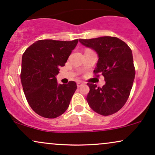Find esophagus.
I'll list each match as a JSON object with an SVG mask.
<instances>
[{
    "label": "esophagus",
    "mask_w": 155,
    "mask_h": 155,
    "mask_svg": "<svg viewBox=\"0 0 155 155\" xmlns=\"http://www.w3.org/2000/svg\"><path fill=\"white\" fill-rule=\"evenodd\" d=\"M84 82H82V81H78L77 83H76V84H77V87H81L82 86V85L84 84Z\"/></svg>",
    "instance_id": "34e87169"
}]
</instances>
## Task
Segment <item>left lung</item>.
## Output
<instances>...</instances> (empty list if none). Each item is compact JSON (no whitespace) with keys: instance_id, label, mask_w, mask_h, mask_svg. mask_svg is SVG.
Returning <instances> with one entry per match:
<instances>
[{"instance_id":"left-lung-1","label":"left lung","mask_w":155,"mask_h":155,"mask_svg":"<svg viewBox=\"0 0 155 155\" xmlns=\"http://www.w3.org/2000/svg\"><path fill=\"white\" fill-rule=\"evenodd\" d=\"M79 42L96 51L98 61L94 73L102 74L106 81L101 88L87 84L89 106L101 115L113 114L123 107L132 89L136 74L132 50L116 37L79 39Z\"/></svg>"}]
</instances>
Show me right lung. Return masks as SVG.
Wrapping results in <instances>:
<instances>
[{
  "label": "right lung",
  "instance_id": "right-lung-1",
  "mask_svg": "<svg viewBox=\"0 0 155 155\" xmlns=\"http://www.w3.org/2000/svg\"><path fill=\"white\" fill-rule=\"evenodd\" d=\"M78 41L39 40L23 54L20 75L23 90L30 106L40 116L56 118L68 108L76 83L59 84L56 76Z\"/></svg>",
  "mask_w": 155,
  "mask_h": 155
}]
</instances>
